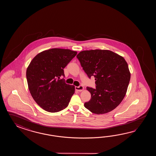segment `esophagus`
<instances>
[{
    "label": "esophagus",
    "instance_id": "1",
    "mask_svg": "<svg viewBox=\"0 0 156 156\" xmlns=\"http://www.w3.org/2000/svg\"><path fill=\"white\" fill-rule=\"evenodd\" d=\"M75 89L77 91H82L84 90V87L83 86H76Z\"/></svg>",
    "mask_w": 156,
    "mask_h": 156
}]
</instances>
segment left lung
Segmentation results:
<instances>
[{
	"label": "left lung",
	"mask_w": 156,
	"mask_h": 156,
	"mask_svg": "<svg viewBox=\"0 0 156 156\" xmlns=\"http://www.w3.org/2000/svg\"><path fill=\"white\" fill-rule=\"evenodd\" d=\"M76 57L88 77L95 78L96 89L86 88L91 96L84 104L85 107L96 114L109 113L116 108L126 94L130 79L126 61L106 50L83 51Z\"/></svg>",
	"instance_id": "1"
}]
</instances>
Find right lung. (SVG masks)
<instances>
[{
	"mask_svg": "<svg viewBox=\"0 0 156 156\" xmlns=\"http://www.w3.org/2000/svg\"><path fill=\"white\" fill-rule=\"evenodd\" d=\"M69 49L51 48L37 54L27 67L28 89L34 100L47 112L56 113L68 106L75 93V86L67 84L60 77L63 69L76 55Z\"/></svg>",
	"mask_w": 156,
	"mask_h": 156,
	"instance_id": "1",
	"label": "right lung"
}]
</instances>
